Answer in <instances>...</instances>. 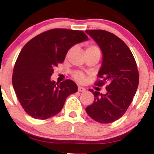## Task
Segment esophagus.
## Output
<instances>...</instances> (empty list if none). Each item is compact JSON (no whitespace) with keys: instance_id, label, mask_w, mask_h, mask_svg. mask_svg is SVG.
Segmentation results:
<instances>
[{"instance_id":"1","label":"esophagus","mask_w":154,"mask_h":154,"mask_svg":"<svg viewBox=\"0 0 154 154\" xmlns=\"http://www.w3.org/2000/svg\"><path fill=\"white\" fill-rule=\"evenodd\" d=\"M78 91H79V92H85V91H86V89L85 88L81 87V86H79V87H78Z\"/></svg>"}]
</instances>
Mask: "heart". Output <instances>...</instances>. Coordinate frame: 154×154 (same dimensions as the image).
<instances>
[{
    "instance_id": "heart-1",
    "label": "heart",
    "mask_w": 154,
    "mask_h": 154,
    "mask_svg": "<svg viewBox=\"0 0 154 154\" xmlns=\"http://www.w3.org/2000/svg\"><path fill=\"white\" fill-rule=\"evenodd\" d=\"M72 50V49L69 50V51L68 52V54L71 52ZM92 53H98V54H100V48L97 45H95L93 43H86V54H92ZM73 77L76 80L79 81V82H83L85 80V75L79 72H75L73 74Z\"/></svg>"
}]
</instances>
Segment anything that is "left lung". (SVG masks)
Wrapping results in <instances>:
<instances>
[{
    "instance_id": "left-lung-1",
    "label": "left lung",
    "mask_w": 154,
    "mask_h": 154,
    "mask_svg": "<svg viewBox=\"0 0 154 154\" xmlns=\"http://www.w3.org/2000/svg\"><path fill=\"white\" fill-rule=\"evenodd\" d=\"M96 42L103 54L102 64L95 82L98 86L105 83L106 93L89 91L94 95V101L85 110L92 119L108 124L122 117L131 103L139 83V73L131 51L121 39L101 29L86 30Z\"/></svg>"
}]
</instances>
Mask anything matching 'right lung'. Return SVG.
<instances>
[{
	"instance_id": "obj_1",
	"label": "right lung",
	"mask_w": 154,
	"mask_h": 154,
	"mask_svg": "<svg viewBox=\"0 0 154 154\" xmlns=\"http://www.w3.org/2000/svg\"><path fill=\"white\" fill-rule=\"evenodd\" d=\"M88 40L79 30L53 29L37 35L23 47L16 61L12 84L24 110L37 119L59 113L66 98L77 91L71 79H51L54 68L62 63L75 44Z\"/></svg>"
}]
</instances>
